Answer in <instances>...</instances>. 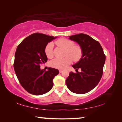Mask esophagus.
<instances>
[{"mask_svg": "<svg viewBox=\"0 0 122 122\" xmlns=\"http://www.w3.org/2000/svg\"><path fill=\"white\" fill-rule=\"evenodd\" d=\"M62 70H59V72H60V73H62Z\"/></svg>", "mask_w": 122, "mask_h": 122, "instance_id": "obj_1", "label": "esophagus"}]
</instances>
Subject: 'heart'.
Returning a JSON list of instances; mask_svg holds the SVG:
<instances>
[{
	"instance_id": "heart-1",
	"label": "heart",
	"mask_w": 122,
	"mask_h": 122,
	"mask_svg": "<svg viewBox=\"0 0 122 122\" xmlns=\"http://www.w3.org/2000/svg\"><path fill=\"white\" fill-rule=\"evenodd\" d=\"M56 45L65 49V57L62 59H55L50 62L51 67L59 69H65L71 63L72 59L74 61H78L81 59L83 51L81 46L75 45L73 41L66 38L59 39L55 41ZM45 53L48 58L53 56V44L49 42L45 48Z\"/></svg>"
}]
</instances>
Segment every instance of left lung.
Listing matches in <instances>:
<instances>
[{
	"mask_svg": "<svg viewBox=\"0 0 122 122\" xmlns=\"http://www.w3.org/2000/svg\"><path fill=\"white\" fill-rule=\"evenodd\" d=\"M82 49L83 55L77 63L73 65L77 73L71 72L66 80L68 88L76 94H86L95 87L101 80L106 61V55L101 45L87 34L80 33L69 36ZM80 68L81 72H78Z\"/></svg>",
	"mask_w": 122,
	"mask_h": 122,
	"instance_id": "left-lung-1",
	"label": "left lung"
}]
</instances>
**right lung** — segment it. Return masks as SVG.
Wrapping results in <instances>:
<instances>
[{
	"instance_id": "1",
	"label": "right lung",
	"mask_w": 122,
	"mask_h": 122,
	"mask_svg": "<svg viewBox=\"0 0 122 122\" xmlns=\"http://www.w3.org/2000/svg\"><path fill=\"white\" fill-rule=\"evenodd\" d=\"M55 38L36 33L26 38L18 45L15 53L14 69L21 86L29 93L40 95L48 92L53 86V78L57 69H40L47 61L45 53L46 45Z\"/></svg>"
}]
</instances>
